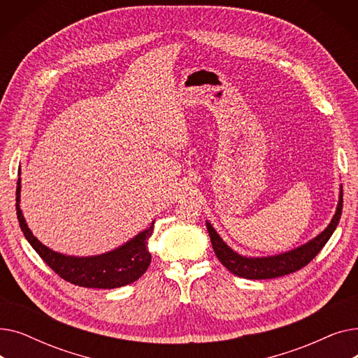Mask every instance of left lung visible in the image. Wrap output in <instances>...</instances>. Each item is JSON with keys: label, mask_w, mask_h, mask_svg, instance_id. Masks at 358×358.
<instances>
[{"label": "left lung", "mask_w": 358, "mask_h": 358, "mask_svg": "<svg viewBox=\"0 0 358 358\" xmlns=\"http://www.w3.org/2000/svg\"><path fill=\"white\" fill-rule=\"evenodd\" d=\"M343 213V189L340 193V201L336 206V212L328 224V228L319 234L316 238L309 241L305 245L299 247L296 250H292L289 252L274 255V257H264V258H248L242 257L232 251L223 239L217 235V232L213 229L212 224L208 222L206 227H208V232L210 235L212 247L219 258L222 264L227 267L232 274L242 277V278H250V280H264V278H275L286 275L290 273H294L300 268L308 266L309 262L317 255L321 251L331 235L334 234L336 224L340 223Z\"/></svg>", "instance_id": "8db88e82"}]
</instances>
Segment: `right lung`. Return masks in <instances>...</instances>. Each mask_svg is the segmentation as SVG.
Segmentation results:
<instances>
[{
  "label": "right lung",
  "mask_w": 358,
  "mask_h": 358,
  "mask_svg": "<svg viewBox=\"0 0 358 358\" xmlns=\"http://www.w3.org/2000/svg\"><path fill=\"white\" fill-rule=\"evenodd\" d=\"M20 174V171H18ZM20 178L17 181L15 209L20 228L33 250L46 264L69 283L92 289H116L136 281L149 267L150 254L148 239L152 235L154 222L150 227L126 242L120 248L96 257H69L55 252L33 236L20 210Z\"/></svg>",
  "instance_id": "add662e5"
}]
</instances>
